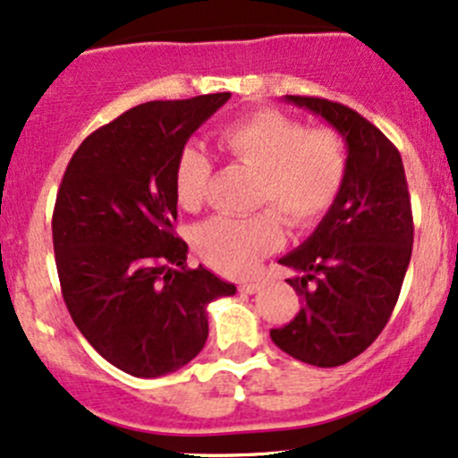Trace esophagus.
Here are the masks:
<instances>
[{"instance_id": "obj_1", "label": "esophagus", "mask_w": 458, "mask_h": 458, "mask_svg": "<svg viewBox=\"0 0 458 458\" xmlns=\"http://www.w3.org/2000/svg\"><path fill=\"white\" fill-rule=\"evenodd\" d=\"M259 290H262V284L259 282H247L240 286V293H244V294H255V293H259Z\"/></svg>"}]
</instances>
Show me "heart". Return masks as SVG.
Segmentation results:
<instances>
[{
  "label": "heart",
  "instance_id": "1",
  "mask_svg": "<svg viewBox=\"0 0 458 458\" xmlns=\"http://www.w3.org/2000/svg\"><path fill=\"white\" fill-rule=\"evenodd\" d=\"M218 146L229 159L258 172V203L270 205L293 229L317 223L345 183L347 150L341 135L332 129H306L279 111H255L231 122L218 132ZM211 170L209 155L199 144L179 150L172 185L181 208L196 209L203 203ZM274 212L205 220L194 229L196 253L229 277L249 275L284 242L282 220Z\"/></svg>",
  "mask_w": 458,
  "mask_h": 458
}]
</instances>
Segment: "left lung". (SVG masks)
<instances>
[{
    "mask_svg": "<svg viewBox=\"0 0 458 458\" xmlns=\"http://www.w3.org/2000/svg\"><path fill=\"white\" fill-rule=\"evenodd\" d=\"M284 100L338 131L347 174L312 235L279 259L303 308L270 338L297 360L338 367L380 336L395 308L412 250L411 196L400 152L360 113L323 98Z\"/></svg>",
    "mask_w": 458,
    "mask_h": 458,
    "instance_id": "left-lung-1",
    "label": "left lung"
}]
</instances>
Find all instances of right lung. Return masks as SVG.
<instances>
[{
	"mask_svg": "<svg viewBox=\"0 0 458 458\" xmlns=\"http://www.w3.org/2000/svg\"><path fill=\"white\" fill-rule=\"evenodd\" d=\"M231 93L132 106L73 152L52 216L54 255L73 323L135 377L179 371L208 341V306L235 286L188 268L174 235L179 150Z\"/></svg>",
	"mask_w": 458,
	"mask_h": 458,
	"instance_id": "obj_1",
	"label": "right lung"
}]
</instances>
